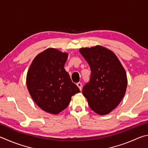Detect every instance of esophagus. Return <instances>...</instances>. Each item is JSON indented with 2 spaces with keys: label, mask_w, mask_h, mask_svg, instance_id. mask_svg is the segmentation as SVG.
I'll return each mask as SVG.
<instances>
[{
  "label": "esophagus",
  "mask_w": 148,
  "mask_h": 148,
  "mask_svg": "<svg viewBox=\"0 0 148 148\" xmlns=\"http://www.w3.org/2000/svg\"><path fill=\"white\" fill-rule=\"evenodd\" d=\"M77 86L79 87V88L81 91V90H82V83H81V82H78V83H77Z\"/></svg>",
  "instance_id": "34e87169"
}]
</instances>
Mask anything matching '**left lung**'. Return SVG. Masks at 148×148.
I'll use <instances>...</instances> for the list:
<instances>
[{"instance_id": "obj_1", "label": "left lung", "mask_w": 148, "mask_h": 148, "mask_svg": "<svg viewBox=\"0 0 148 148\" xmlns=\"http://www.w3.org/2000/svg\"><path fill=\"white\" fill-rule=\"evenodd\" d=\"M79 51L91 69L82 94L92 110L107 114L120 104L125 95L127 84L125 69L115 54L101 46L82 48Z\"/></svg>"}]
</instances>
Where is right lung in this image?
Segmentation results:
<instances>
[{
	"label": "right lung",
	"mask_w": 148,
	"mask_h": 148,
	"mask_svg": "<svg viewBox=\"0 0 148 148\" xmlns=\"http://www.w3.org/2000/svg\"><path fill=\"white\" fill-rule=\"evenodd\" d=\"M67 59V53L47 49L36 57L27 73L31 97L41 109L54 114L64 110L80 92L64 69Z\"/></svg>",
	"instance_id": "add662e5"
}]
</instances>
